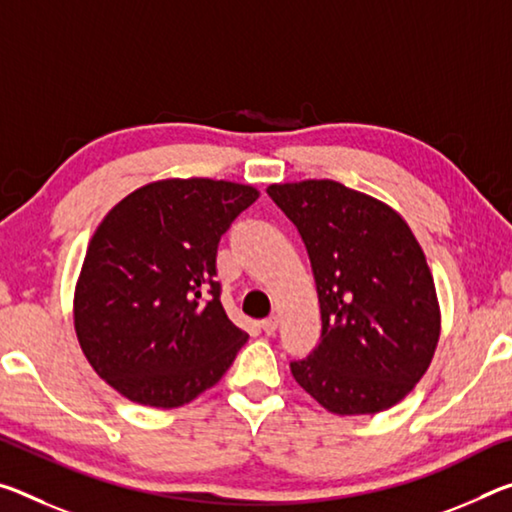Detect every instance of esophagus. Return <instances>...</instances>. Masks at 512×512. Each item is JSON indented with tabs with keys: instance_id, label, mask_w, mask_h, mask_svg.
I'll return each instance as SVG.
<instances>
[{
	"instance_id": "1",
	"label": "esophagus",
	"mask_w": 512,
	"mask_h": 512,
	"mask_svg": "<svg viewBox=\"0 0 512 512\" xmlns=\"http://www.w3.org/2000/svg\"><path fill=\"white\" fill-rule=\"evenodd\" d=\"M278 323H280V319L273 314V316H269V319H264L262 323H259V328H262L266 335H273V332L278 330Z\"/></svg>"
}]
</instances>
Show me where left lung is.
Listing matches in <instances>:
<instances>
[{
  "label": "left lung",
  "instance_id": "obj_1",
  "mask_svg": "<svg viewBox=\"0 0 512 512\" xmlns=\"http://www.w3.org/2000/svg\"><path fill=\"white\" fill-rule=\"evenodd\" d=\"M303 239L321 305V344L291 362L332 415H376L412 392L440 339L426 255L399 212L335 180L271 184Z\"/></svg>",
  "mask_w": 512,
  "mask_h": 512
}]
</instances>
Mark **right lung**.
Segmentation results:
<instances>
[{"label":"right lung","mask_w":512,"mask_h":512,"mask_svg":"<svg viewBox=\"0 0 512 512\" xmlns=\"http://www.w3.org/2000/svg\"><path fill=\"white\" fill-rule=\"evenodd\" d=\"M257 198L250 184L173 177L132 191L97 225L75 287V332L88 364L125 399L180 408L248 342L214 275L218 241Z\"/></svg>","instance_id":"1"}]
</instances>
